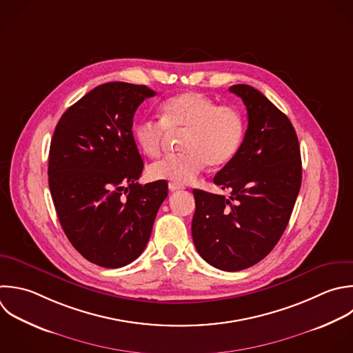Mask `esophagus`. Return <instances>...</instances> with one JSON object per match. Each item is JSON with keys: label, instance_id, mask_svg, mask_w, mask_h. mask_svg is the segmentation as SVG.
Returning <instances> with one entry per match:
<instances>
[{"label": "esophagus", "instance_id": "34e87169", "mask_svg": "<svg viewBox=\"0 0 353 353\" xmlns=\"http://www.w3.org/2000/svg\"><path fill=\"white\" fill-rule=\"evenodd\" d=\"M168 189H170L171 192H175V190L183 189V186H182V185H176V183H174V182H170V183H168Z\"/></svg>", "mask_w": 353, "mask_h": 353}]
</instances>
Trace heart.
Masks as SVG:
<instances>
[{
	"instance_id": "obj_1",
	"label": "heart",
	"mask_w": 353,
	"mask_h": 353,
	"mask_svg": "<svg viewBox=\"0 0 353 353\" xmlns=\"http://www.w3.org/2000/svg\"><path fill=\"white\" fill-rule=\"evenodd\" d=\"M160 121L142 119L134 127V139L148 157H159L167 131L183 132L182 153L171 154L149 167L152 179L186 185L207 167L218 168L234 159L245 138V119L230 105L218 103L200 94L183 92L164 101Z\"/></svg>"
}]
</instances>
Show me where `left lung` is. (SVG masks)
Listing matches in <instances>:
<instances>
[{
	"mask_svg": "<svg viewBox=\"0 0 353 353\" xmlns=\"http://www.w3.org/2000/svg\"><path fill=\"white\" fill-rule=\"evenodd\" d=\"M248 117L244 142L214 183L230 196L194 189L193 243L221 270L247 269L263 259L285 230L302 179L299 143L288 117L263 94L232 85Z\"/></svg>",
	"mask_w": 353,
	"mask_h": 353,
	"instance_id": "left-lung-1",
	"label": "left lung"
}]
</instances>
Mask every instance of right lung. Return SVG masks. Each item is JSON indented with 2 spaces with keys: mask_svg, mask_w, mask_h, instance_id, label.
Returning a JSON list of instances; mask_svg holds the SVG:
<instances>
[{
  "mask_svg": "<svg viewBox=\"0 0 353 353\" xmlns=\"http://www.w3.org/2000/svg\"><path fill=\"white\" fill-rule=\"evenodd\" d=\"M154 95L146 85H98L63 113L51 141L48 183L59 222L73 247L103 268L143 252L168 194L165 181L137 182L143 161L134 114Z\"/></svg>",
  "mask_w": 353,
  "mask_h": 353,
  "instance_id": "add662e5",
  "label": "right lung"
}]
</instances>
